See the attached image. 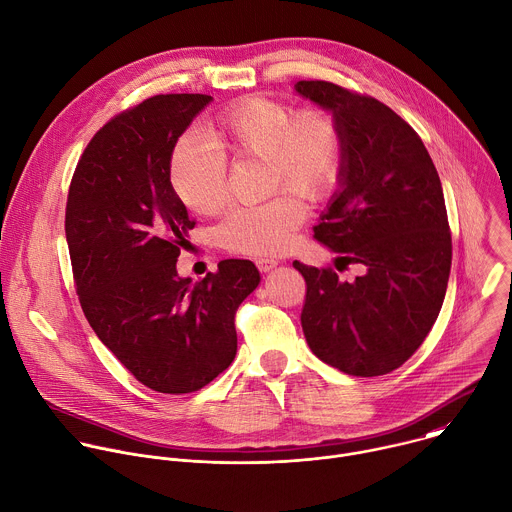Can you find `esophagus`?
<instances>
[{"label": "esophagus", "instance_id": "esophagus-1", "mask_svg": "<svg viewBox=\"0 0 512 512\" xmlns=\"http://www.w3.org/2000/svg\"><path fill=\"white\" fill-rule=\"evenodd\" d=\"M255 265L259 267L261 273H267V271H271V269L277 267V261H275V259H263V257H261V259L255 261Z\"/></svg>", "mask_w": 512, "mask_h": 512}]
</instances>
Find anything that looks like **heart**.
<instances>
[{"label":"heart","mask_w":512,"mask_h":512,"mask_svg":"<svg viewBox=\"0 0 512 512\" xmlns=\"http://www.w3.org/2000/svg\"><path fill=\"white\" fill-rule=\"evenodd\" d=\"M209 132L219 150L183 136L170 154L168 179L195 215H215L227 201V156L261 158L265 193L293 191L321 201L335 189L344 164V134L321 108L297 114L281 102L251 96L219 114ZM305 219V207L281 193L255 207H237L217 227L219 243L243 255H279Z\"/></svg>","instance_id":"1"}]
</instances>
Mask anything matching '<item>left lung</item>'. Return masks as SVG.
<instances>
[{
  "mask_svg": "<svg viewBox=\"0 0 512 512\" xmlns=\"http://www.w3.org/2000/svg\"><path fill=\"white\" fill-rule=\"evenodd\" d=\"M295 94L331 112L344 134L342 175L313 239L337 263L364 267L339 281L295 261L307 283L301 327L321 362L382 376L422 346L446 295L452 239L440 177L414 128L376 98L323 80H301Z\"/></svg>",
  "mask_w": 512,
  "mask_h": 512,
  "instance_id": "1",
  "label": "left lung"
}]
</instances>
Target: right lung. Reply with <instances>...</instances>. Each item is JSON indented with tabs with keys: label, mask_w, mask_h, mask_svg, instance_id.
Returning <instances> with one entry per match:
<instances>
[{
	"label": "right lung",
	"mask_w": 512,
	"mask_h": 512,
	"mask_svg": "<svg viewBox=\"0 0 512 512\" xmlns=\"http://www.w3.org/2000/svg\"><path fill=\"white\" fill-rule=\"evenodd\" d=\"M207 94H160L104 124L72 177L66 239L82 311L100 342L144 386L197 392L237 354L235 313L261 281L225 259L193 283L177 259L195 221L168 179L170 154Z\"/></svg>",
	"instance_id": "right-lung-1"
}]
</instances>
